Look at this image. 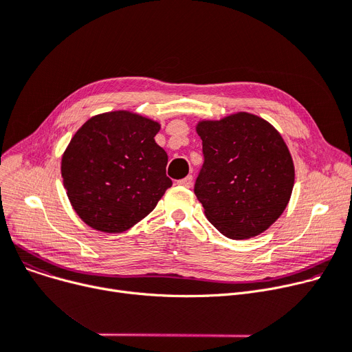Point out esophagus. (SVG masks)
I'll use <instances>...</instances> for the list:
<instances>
[{"mask_svg":"<svg viewBox=\"0 0 352 352\" xmlns=\"http://www.w3.org/2000/svg\"><path fill=\"white\" fill-rule=\"evenodd\" d=\"M177 184H178V186H181V187L190 188V187H191V184H192V175H188V177H186V178L179 179Z\"/></svg>","mask_w":352,"mask_h":352,"instance_id":"esophagus-1","label":"esophagus"}]
</instances>
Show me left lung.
I'll return each instance as SVG.
<instances>
[{"label": "left lung", "instance_id": "1", "mask_svg": "<svg viewBox=\"0 0 352 352\" xmlns=\"http://www.w3.org/2000/svg\"><path fill=\"white\" fill-rule=\"evenodd\" d=\"M202 164L194 192L210 223L232 239L251 238L274 224L289 201L294 164L276 129L238 113L201 121Z\"/></svg>", "mask_w": 352, "mask_h": 352}]
</instances>
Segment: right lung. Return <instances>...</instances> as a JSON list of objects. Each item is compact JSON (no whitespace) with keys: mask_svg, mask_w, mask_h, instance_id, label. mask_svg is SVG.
Returning a JSON list of instances; mask_svg holds the SVG:
<instances>
[{"mask_svg":"<svg viewBox=\"0 0 352 352\" xmlns=\"http://www.w3.org/2000/svg\"><path fill=\"white\" fill-rule=\"evenodd\" d=\"M160 124L128 111L89 118L69 141L61 175L72 208L91 228L122 232L150 214L173 181L155 142Z\"/></svg>","mask_w":352,"mask_h":352,"instance_id":"add662e5","label":"right lung"}]
</instances>
